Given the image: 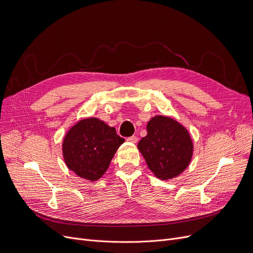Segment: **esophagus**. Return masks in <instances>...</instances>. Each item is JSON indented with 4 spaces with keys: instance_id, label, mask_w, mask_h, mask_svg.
Listing matches in <instances>:
<instances>
[{
    "instance_id": "obj_1",
    "label": "esophagus",
    "mask_w": 253,
    "mask_h": 253,
    "mask_svg": "<svg viewBox=\"0 0 253 253\" xmlns=\"http://www.w3.org/2000/svg\"><path fill=\"white\" fill-rule=\"evenodd\" d=\"M126 141H128V142H130V143H137V141H138V137H137V136H132V137H128V138L126 139Z\"/></svg>"
}]
</instances>
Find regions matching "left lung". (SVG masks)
Here are the masks:
<instances>
[{
    "mask_svg": "<svg viewBox=\"0 0 253 253\" xmlns=\"http://www.w3.org/2000/svg\"><path fill=\"white\" fill-rule=\"evenodd\" d=\"M147 135L139 141L138 149L158 178L170 179L189 166L193 142L185 126L175 119L157 115L146 126Z\"/></svg>",
    "mask_w": 253,
    "mask_h": 253,
    "instance_id": "obj_1",
    "label": "left lung"
}]
</instances>
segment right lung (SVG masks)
Instances as JSON below:
<instances>
[{
	"label": "right lung",
	"instance_id": "right-lung-1",
	"mask_svg": "<svg viewBox=\"0 0 253 253\" xmlns=\"http://www.w3.org/2000/svg\"><path fill=\"white\" fill-rule=\"evenodd\" d=\"M125 139L96 117L85 118L69 128L62 143L68 169L87 180L102 177Z\"/></svg>",
	"mask_w": 253,
	"mask_h": 253
}]
</instances>
